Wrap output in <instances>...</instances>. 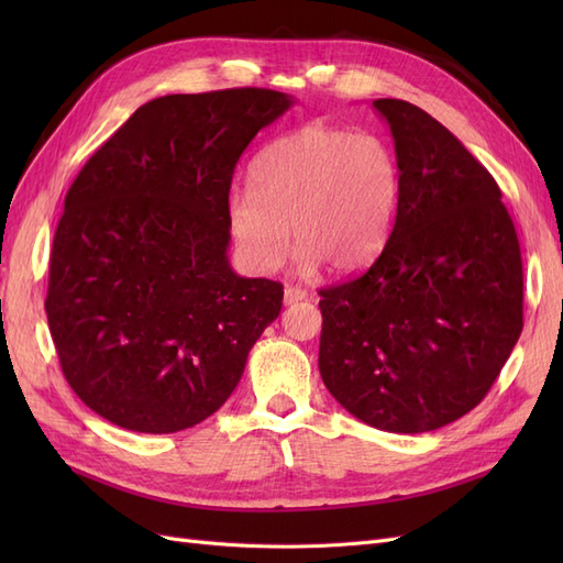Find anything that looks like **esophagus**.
<instances>
[{
	"mask_svg": "<svg viewBox=\"0 0 563 563\" xmlns=\"http://www.w3.org/2000/svg\"><path fill=\"white\" fill-rule=\"evenodd\" d=\"M305 298H308V291H305V288H300V286H286V288H284V302H286V305L300 302V300H305Z\"/></svg>",
	"mask_w": 563,
	"mask_h": 563,
	"instance_id": "obj_1",
	"label": "esophagus"
}]
</instances>
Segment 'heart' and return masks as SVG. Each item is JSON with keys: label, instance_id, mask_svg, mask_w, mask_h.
Wrapping results in <instances>:
<instances>
[{"label": "heart", "instance_id": "b5f03b06", "mask_svg": "<svg viewBox=\"0 0 563 563\" xmlns=\"http://www.w3.org/2000/svg\"><path fill=\"white\" fill-rule=\"evenodd\" d=\"M251 190L228 203L232 240L244 263L269 275L288 251L314 272H356L378 258L397 216L401 174L378 133L310 124L265 145L251 162Z\"/></svg>", "mask_w": 563, "mask_h": 563}]
</instances>
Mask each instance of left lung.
<instances>
[{"instance_id":"8db88e82","label":"left lung","mask_w":563,"mask_h":563,"mask_svg":"<svg viewBox=\"0 0 563 563\" xmlns=\"http://www.w3.org/2000/svg\"><path fill=\"white\" fill-rule=\"evenodd\" d=\"M395 228L364 275L321 288L319 373L376 430L420 434L479 404L523 329V269L500 187L455 135L397 98Z\"/></svg>"}]
</instances>
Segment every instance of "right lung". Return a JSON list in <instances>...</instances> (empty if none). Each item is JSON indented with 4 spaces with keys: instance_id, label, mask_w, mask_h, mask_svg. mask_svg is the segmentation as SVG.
Wrapping results in <instances>:
<instances>
[{
    "instance_id": "right-lung-1",
    "label": "right lung",
    "mask_w": 563,
    "mask_h": 563,
    "mask_svg": "<svg viewBox=\"0 0 563 563\" xmlns=\"http://www.w3.org/2000/svg\"><path fill=\"white\" fill-rule=\"evenodd\" d=\"M294 98L269 89L150 100L84 164L48 263L65 380L124 430L195 428L228 401L284 286L230 267L234 166Z\"/></svg>"
}]
</instances>
